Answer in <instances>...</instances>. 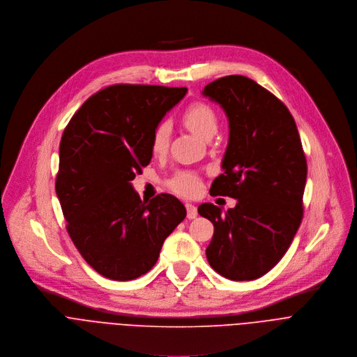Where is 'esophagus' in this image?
<instances>
[{"mask_svg": "<svg viewBox=\"0 0 357 357\" xmlns=\"http://www.w3.org/2000/svg\"><path fill=\"white\" fill-rule=\"evenodd\" d=\"M185 208H187V217H188V220L197 218L198 211H197V206H195V205H192V204H185Z\"/></svg>", "mask_w": 357, "mask_h": 357, "instance_id": "34e87169", "label": "esophagus"}]
</instances>
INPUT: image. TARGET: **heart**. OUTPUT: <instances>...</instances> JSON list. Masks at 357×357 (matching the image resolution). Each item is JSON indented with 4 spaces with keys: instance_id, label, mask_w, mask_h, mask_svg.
I'll return each instance as SVG.
<instances>
[{
    "instance_id": "heart-1",
    "label": "heart",
    "mask_w": 357,
    "mask_h": 357,
    "mask_svg": "<svg viewBox=\"0 0 357 357\" xmlns=\"http://www.w3.org/2000/svg\"><path fill=\"white\" fill-rule=\"evenodd\" d=\"M183 122L184 125L198 137L206 139L209 136H213L218 129V121L217 115L208 105L197 102L187 107V109L183 112ZM170 135H172V126L167 121H162L156 125L152 139H151V149L155 156H162L167 152L169 144H170ZM167 185L177 194L191 197L195 195L201 187L199 177L187 170L177 172L169 181Z\"/></svg>"
}]
</instances>
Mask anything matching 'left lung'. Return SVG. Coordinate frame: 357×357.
<instances>
[{
  "label": "left lung",
  "mask_w": 357,
  "mask_h": 357,
  "mask_svg": "<svg viewBox=\"0 0 357 357\" xmlns=\"http://www.w3.org/2000/svg\"><path fill=\"white\" fill-rule=\"evenodd\" d=\"M202 96L229 123L224 174L209 192L236 198L235 208L201 204L213 225L211 267L234 281L256 280L286 255L303 220L307 160L293 115L277 97L245 76L209 83Z\"/></svg>",
  "instance_id": "8db88e82"
}]
</instances>
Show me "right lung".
I'll return each instance as SVG.
<instances>
[{
    "label": "right lung",
    "mask_w": 357,
    "mask_h": 357,
    "mask_svg": "<svg viewBox=\"0 0 357 357\" xmlns=\"http://www.w3.org/2000/svg\"><path fill=\"white\" fill-rule=\"evenodd\" d=\"M185 94V87L111 86L91 96L63 132L56 194L67 232L107 278L148 273L187 215L176 197L142 201L130 183L151 163L156 125Z\"/></svg>",
    "instance_id": "obj_1"
}]
</instances>
